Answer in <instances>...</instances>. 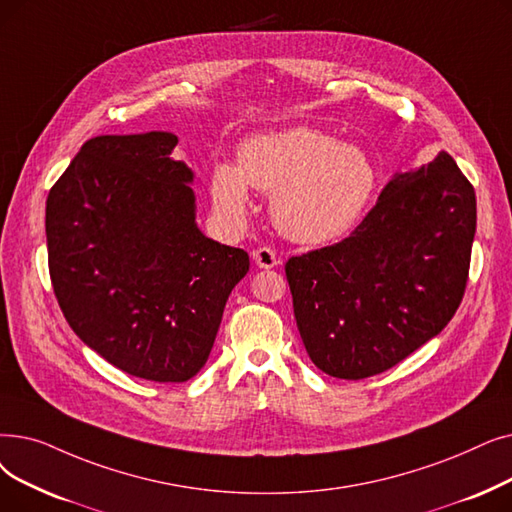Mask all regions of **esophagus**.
<instances>
[{
    "instance_id": "obj_1",
    "label": "esophagus",
    "mask_w": 512,
    "mask_h": 512,
    "mask_svg": "<svg viewBox=\"0 0 512 512\" xmlns=\"http://www.w3.org/2000/svg\"><path fill=\"white\" fill-rule=\"evenodd\" d=\"M253 261H255L257 268H261V270H272L280 263L276 253L270 247H259L257 251H253Z\"/></svg>"
}]
</instances>
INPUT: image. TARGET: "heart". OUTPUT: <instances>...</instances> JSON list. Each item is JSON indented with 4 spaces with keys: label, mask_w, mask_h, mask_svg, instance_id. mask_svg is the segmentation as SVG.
<instances>
[{
    "label": "heart",
    "mask_w": 512,
    "mask_h": 512,
    "mask_svg": "<svg viewBox=\"0 0 512 512\" xmlns=\"http://www.w3.org/2000/svg\"><path fill=\"white\" fill-rule=\"evenodd\" d=\"M368 154L314 127L259 133L238 150V167L221 163L211 175L215 209L240 221L251 207L249 186L272 194L276 228L295 242L322 244L347 234L376 190Z\"/></svg>",
    "instance_id": "obj_1"
}]
</instances>
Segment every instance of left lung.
Instances as JSON below:
<instances>
[{
  "label": "left lung",
  "mask_w": 512,
  "mask_h": 512,
  "mask_svg": "<svg viewBox=\"0 0 512 512\" xmlns=\"http://www.w3.org/2000/svg\"><path fill=\"white\" fill-rule=\"evenodd\" d=\"M475 228V190L441 150L431 163L395 173L349 238L288 259L311 362L360 381L437 337L462 301Z\"/></svg>",
  "instance_id": "left-lung-1"
}]
</instances>
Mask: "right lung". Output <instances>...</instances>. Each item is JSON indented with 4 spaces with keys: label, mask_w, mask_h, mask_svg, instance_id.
I'll return each instance as SVG.
<instances>
[{
    "label": "right lung",
    "mask_w": 512,
    "mask_h": 512,
    "mask_svg": "<svg viewBox=\"0 0 512 512\" xmlns=\"http://www.w3.org/2000/svg\"><path fill=\"white\" fill-rule=\"evenodd\" d=\"M169 131L87 140L52 186V286L75 335L115 368L184 383L209 358L249 255L196 224L192 169Z\"/></svg>",
    "instance_id": "add662e5"
}]
</instances>
